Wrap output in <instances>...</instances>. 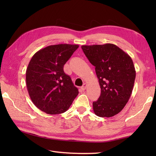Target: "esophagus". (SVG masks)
I'll list each match as a JSON object with an SVG mask.
<instances>
[{
	"instance_id": "obj_1",
	"label": "esophagus",
	"mask_w": 156,
	"mask_h": 156,
	"mask_svg": "<svg viewBox=\"0 0 156 156\" xmlns=\"http://www.w3.org/2000/svg\"><path fill=\"white\" fill-rule=\"evenodd\" d=\"M87 83H84L83 84V86H82V87H81V90H86V88H87Z\"/></svg>"
}]
</instances>
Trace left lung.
Segmentation results:
<instances>
[{"mask_svg": "<svg viewBox=\"0 0 156 156\" xmlns=\"http://www.w3.org/2000/svg\"><path fill=\"white\" fill-rule=\"evenodd\" d=\"M85 55L95 66L101 94L93 102V111L101 117H111L120 112L133 90L135 76L133 62L116 45H82Z\"/></svg>", "mask_w": 156, "mask_h": 156, "instance_id": "left-lung-1", "label": "left lung"}]
</instances>
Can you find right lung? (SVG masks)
<instances>
[{
    "label": "right lung",
    "instance_id": "add662e5",
    "mask_svg": "<svg viewBox=\"0 0 156 156\" xmlns=\"http://www.w3.org/2000/svg\"><path fill=\"white\" fill-rule=\"evenodd\" d=\"M78 45H49L37 51L26 70V85L36 107L47 114L63 113L78 94L64 66Z\"/></svg>",
    "mask_w": 156,
    "mask_h": 156
}]
</instances>
